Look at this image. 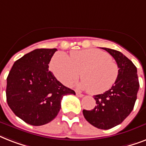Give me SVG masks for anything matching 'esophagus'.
Instances as JSON below:
<instances>
[{"instance_id":"esophagus-1","label":"esophagus","mask_w":146,"mask_h":146,"mask_svg":"<svg viewBox=\"0 0 146 146\" xmlns=\"http://www.w3.org/2000/svg\"><path fill=\"white\" fill-rule=\"evenodd\" d=\"M76 96H77L78 97H80V98L83 97V95L81 93H80V92H76Z\"/></svg>"}]
</instances>
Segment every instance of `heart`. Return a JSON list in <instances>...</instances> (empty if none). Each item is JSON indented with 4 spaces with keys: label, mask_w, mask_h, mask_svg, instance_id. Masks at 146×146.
Masks as SVG:
<instances>
[{
    "label": "heart",
    "mask_w": 146,
    "mask_h": 146,
    "mask_svg": "<svg viewBox=\"0 0 146 146\" xmlns=\"http://www.w3.org/2000/svg\"><path fill=\"white\" fill-rule=\"evenodd\" d=\"M50 69L60 82L70 86L77 81L79 87L92 95H99L113 86L119 74L117 64L108 53L98 49L73 50L70 57L64 52L56 53Z\"/></svg>",
    "instance_id": "heart-1"
}]
</instances>
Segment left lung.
<instances>
[{"label":"left lung","instance_id":"obj_1","mask_svg":"<svg viewBox=\"0 0 146 146\" xmlns=\"http://www.w3.org/2000/svg\"><path fill=\"white\" fill-rule=\"evenodd\" d=\"M117 62L119 74L113 86L103 94L94 96L95 108L82 113L88 122L98 129H108L123 121L131 113L139 88L137 69L133 62L118 50L102 48Z\"/></svg>","mask_w":146,"mask_h":146}]
</instances>
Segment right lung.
<instances>
[{
  "mask_svg": "<svg viewBox=\"0 0 146 146\" xmlns=\"http://www.w3.org/2000/svg\"><path fill=\"white\" fill-rule=\"evenodd\" d=\"M56 50L35 49L26 54L15 62L7 78L8 105L18 117L33 126L50 122L60 110L63 97L76 95L49 71Z\"/></svg>",
  "mask_w": 146,
  "mask_h": 146,
  "instance_id": "right-lung-1",
  "label": "right lung"
}]
</instances>
